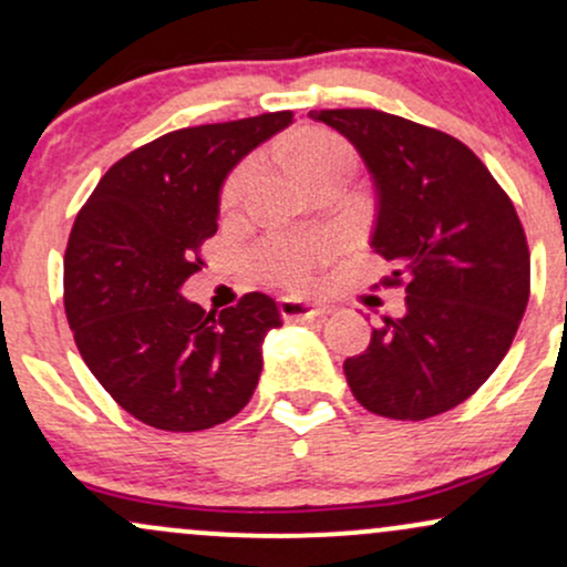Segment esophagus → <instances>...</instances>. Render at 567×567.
<instances>
[{"mask_svg":"<svg viewBox=\"0 0 567 567\" xmlns=\"http://www.w3.org/2000/svg\"><path fill=\"white\" fill-rule=\"evenodd\" d=\"M279 311L285 320H322V317L333 315L336 306L328 301H311V298L285 296L279 298Z\"/></svg>","mask_w":567,"mask_h":567,"instance_id":"esophagus-1","label":"esophagus"}]
</instances>
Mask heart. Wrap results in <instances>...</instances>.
<instances>
[{
    "label": "heart",
    "instance_id": "1",
    "mask_svg": "<svg viewBox=\"0 0 567 567\" xmlns=\"http://www.w3.org/2000/svg\"><path fill=\"white\" fill-rule=\"evenodd\" d=\"M298 167L309 181L324 178V175L351 173L354 167V154H351L349 143L341 141L338 135L330 133H311L298 143ZM261 165L258 159H247L231 178L226 181L224 188V207H239L250 197L252 186H256ZM330 252L328 239H296V237H275L269 239L258 252V266L266 277L277 279V282L301 285L309 269L320 258Z\"/></svg>",
    "mask_w": 567,
    "mask_h": 567
}]
</instances>
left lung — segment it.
<instances>
[{"mask_svg":"<svg viewBox=\"0 0 567 567\" xmlns=\"http://www.w3.org/2000/svg\"><path fill=\"white\" fill-rule=\"evenodd\" d=\"M365 162L368 245L405 285V315L381 317L370 347L343 362L362 408L424 421L477 392L504 360L530 296L523 224L472 148L375 109L309 112Z\"/></svg>","mask_w":567,"mask_h":567,"instance_id":"1","label":"left lung"}]
</instances>
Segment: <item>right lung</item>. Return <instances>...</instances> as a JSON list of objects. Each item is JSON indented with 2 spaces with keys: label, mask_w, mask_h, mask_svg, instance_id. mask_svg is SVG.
<instances>
[{
  "label": "right lung",
  "mask_w": 567,
  "mask_h": 567,
  "mask_svg": "<svg viewBox=\"0 0 567 567\" xmlns=\"http://www.w3.org/2000/svg\"><path fill=\"white\" fill-rule=\"evenodd\" d=\"M288 125L292 112H275L162 135L109 167L74 220L63 303L76 349L143 424L199 432L256 392L264 341L282 324L275 298L247 292L207 315L181 290L218 231L226 178Z\"/></svg>",
  "instance_id": "add662e5"
}]
</instances>
